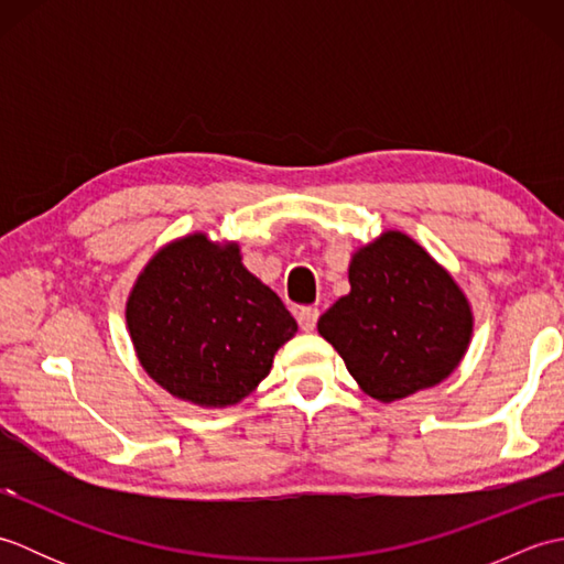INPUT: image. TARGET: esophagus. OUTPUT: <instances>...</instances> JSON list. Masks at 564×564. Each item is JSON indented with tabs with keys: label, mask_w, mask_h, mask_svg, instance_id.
Instances as JSON below:
<instances>
[{
	"label": "esophagus",
	"mask_w": 564,
	"mask_h": 564,
	"mask_svg": "<svg viewBox=\"0 0 564 564\" xmlns=\"http://www.w3.org/2000/svg\"><path fill=\"white\" fill-rule=\"evenodd\" d=\"M317 319H319V310L317 307L297 310V325H301L303 332H313L317 327Z\"/></svg>",
	"instance_id": "esophagus-1"
}]
</instances>
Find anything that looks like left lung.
<instances>
[{"label":"left lung","instance_id":"1","mask_svg":"<svg viewBox=\"0 0 564 564\" xmlns=\"http://www.w3.org/2000/svg\"><path fill=\"white\" fill-rule=\"evenodd\" d=\"M349 283L317 329L368 398L404 400L458 368L475 325L470 301L410 235L386 230L358 247Z\"/></svg>","mask_w":564,"mask_h":564}]
</instances>
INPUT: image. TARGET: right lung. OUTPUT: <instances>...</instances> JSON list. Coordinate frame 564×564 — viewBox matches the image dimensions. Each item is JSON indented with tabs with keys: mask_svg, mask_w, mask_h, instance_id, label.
<instances>
[{
	"mask_svg": "<svg viewBox=\"0 0 564 564\" xmlns=\"http://www.w3.org/2000/svg\"><path fill=\"white\" fill-rule=\"evenodd\" d=\"M126 322L145 373L206 410L254 392L297 332L281 297L245 269L239 245L206 232L174 239L145 263Z\"/></svg>",
	"mask_w": 564,
	"mask_h": 564,
	"instance_id": "right-lung-1",
	"label": "right lung"
}]
</instances>
